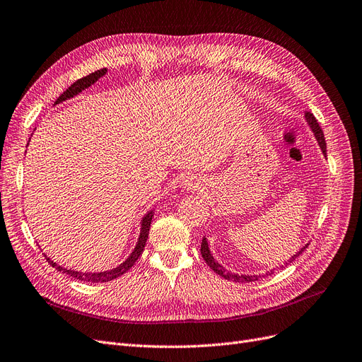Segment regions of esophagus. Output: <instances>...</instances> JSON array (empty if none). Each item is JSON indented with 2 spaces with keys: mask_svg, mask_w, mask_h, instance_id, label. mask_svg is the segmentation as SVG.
I'll list each match as a JSON object with an SVG mask.
<instances>
[{
  "mask_svg": "<svg viewBox=\"0 0 362 362\" xmlns=\"http://www.w3.org/2000/svg\"><path fill=\"white\" fill-rule=\"evenodd\" d=\"M185 188L186 189H189V191H199L203 188V185L199 183V180H197V179H189V180H186L185 182Z\"/></svg>",
  "mask_w": 362,
  "mask_h": 362,
  "instance_id": "esophagus-1",
  "label": "esophagus"
}]
</instances>
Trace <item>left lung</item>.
Listing matches in <instances>:
<instances>
[{
	"mask_svg": "<svg viewBox=\"0 0 362 362\" xmlns=\"http://www.w3.org/2000/svg\"><path fill=\"white\" fill-rule=\"evenodd\" d=\"M305 119H307V122H309L312 131L315 132V137H316V140H317V143H319V146H320V149H322L324 155H327V143H325V137H324L322 128H320V125H319V122L316 120V117L313 116V113L305 112ZM307 246H309V245H305V246H304L298 253H296V255L292 257V259H289L288 262H292L297 257H300L301 252H303ZM202 255H203L204 261L207 262V265L210 267V269H211L213 272H215V273H218L219 276H222L223 279H226V280H235V282H255V280H258V279H261V277H265L267 274H269V273H265V276H264V274H259V276H238V274L226 272V270L223 269V267H222L221 264H218V262L215 261V258L211 257V253H210V249H209V245H207V240H206V238H203V242H202ZM280 269H284V265L280 267ZM270 274H273V272H270Z\"/></svg>",
	"mask_w": 362,
	"mask_h": 362,
	"instance_id": "left-lung-1",
	"label": "left lung"
}]
</instances>
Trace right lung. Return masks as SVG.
Masks as SVG:
<instances>
[{"instance_id":"obj_1","label":"right lung","mask_w":362,"mask_h":362,"mask_svg":"<svg viewBox=\"0 0 362 362\" xmlns=\"http://www.w3.org/2000/svg\"><path fill=\"white\" fill-rule=\"evenodd\" d=\"M105 73H107V69H101V70L93 71V73H90V74H88V76H85V77H82V78H78L77 82H74L69 89L64 90V92L61 93L59 98L55 101V104H59V103H62V101H65V100H69V98L77 95L78 92H82L83 89H86V88H89L90 85L95 83L97 80H98L100 77H103ZM152 216H153V211H149V213H147V215L143 218L139 242H137L136 247H134L131 255L128 257V259H127L125 262L120 264L119 267H116V269L110 270V272H103V273H80V272H73V270H66V269H64V267L58 265L57 262L50 261L46 255H45V258H46V261H47L52 267H55V269H57L58 272H62V273H65V274H70V276H73V277H76V279H78V280H82V282H90V284L110 282V280H113V279H116V277H119V276L125 274V273L131 269V267H132L134 264H136V261L139 259V257L141 255V252H143V249H144V246H146L147 235H149V228H151Z\"/></svg>"}]
</instances>
